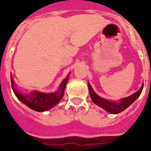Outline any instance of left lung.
Listing matches in <instances>:
<instances>
[{
    "label": "left lung",
    "instance_id": "left-lung-1",
    "mask_svg": "<svg viewBox=\"0 0 151 151\" xmlns=\"http://www.w3.org/2000/svg\"><path fill=\"white\" fill-rule=\"evenodd\" d=\"M88 86L89 91H90V95H91V98L92 101L94 102L95 104L100 106L101 108H103L106 111L111 114L120 113L121 111H123L124 110H125L129 106H130L133 102L136 100L139 97V95H141L143 89L142 86L138 91H137L136 93L130 95L129 97H127V98L121 99V101L120 103H114V102L108 101L107 99H104L98 96L95 94V91H93V89H92L90 84H88Z\"/></svg>",
    "mask_w": 151,
    "mask_h": 151
}]
</instances>
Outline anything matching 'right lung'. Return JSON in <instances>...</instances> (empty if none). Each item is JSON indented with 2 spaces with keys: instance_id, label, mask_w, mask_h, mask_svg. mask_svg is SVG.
Returning a JSON list of instances; mask_svg holds the SVG:
<instances>
[{
  "instance_id": "add662e5",
  "label": "right lung",
  "mask_w": 151,
  "mask_h": 151,
  "mask_svg": "<svg viewBox=\"0 0 151 151\" xmlns=\"http://www.w3.org/2000/svg\"><path fill=\"white\" fill-rule=\"evenodd\" d=\"M11 78V83L13 84L14 80ZM69 78V76L65 79L63 80L60 84L59 91L55 93H50V94H44L40 92H33L30 95H22L18 91H17L13 86V91L14 92L17 98L21 100L23 104L28 106L29 108L38 111H43L52 108L54 105L57 104L59 101L62 99L64 95V91L65 88L66 83Z\"/></svg>"
}]
</instances>
